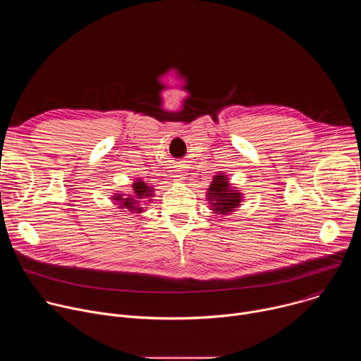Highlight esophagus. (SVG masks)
Wrapping results in <instances>:
<instances>
[{
    "instance_id": "obj_1",
    "label": "esophagus",
    "mask_w": 361,
    "mask_h": 361,
    "mask_svg": "<svg viewBox=\"0 0 361 361\" xmlns=\"http://www.w3.org/2000/svg\"><path fill=\"white\" fill-rule=\"evenodd\" d=\"M174 171H176V174H177V176H176V177H180V178H184V176H185V174H184V173H185V167H184V166H183V164H178V166H177V167H176V170H174Z\"/></svg>"
}]
</instances>
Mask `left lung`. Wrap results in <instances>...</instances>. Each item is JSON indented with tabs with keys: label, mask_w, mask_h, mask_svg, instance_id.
Instances as JSON below:
<instances>
[{
	"label": "left lung",
	"mask_w": 361,
	"mask_h": 361,
	"mask_svg": "<svg viewBox=\"0 0 361 361\" xmlns=\"http://www.w3.org/2000/svg\"><path fill=\"white\" fill-rule=\"evenodd\" d=\"M207 194L213 207L212 210L219 214H230L241 202V194L237 190H231L230 183L224 174L214 176Z\"/></svg>",
	"instance_id": "8db88e82"
}]
</instances>
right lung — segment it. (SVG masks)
Listing matches in <instances>:
<instances>
[{
  "label": "right lung",
  "instance_id": "obj_1",
  "mask_svg": "<svg viewBox=\"0 0 361 361\" xmlns=\"http://www.w3.org/2000/svg\"><path fill=\"white\" fill-rule=\"evenodd\" d=\"M133 190H134V195H128V197H123L121 194L114 195L113 200L117 201V204L120 205V209H127L131 213H141L144 210L142 205H145V201H151V200H145L152 197V191L151 187L147 185V183L137 180L133 184Z\"/></svg>",
  "mask_w": 361,
  "mask_h": 361
}]
</instances>
